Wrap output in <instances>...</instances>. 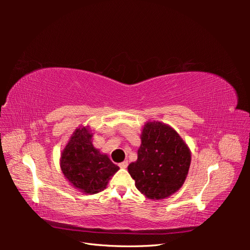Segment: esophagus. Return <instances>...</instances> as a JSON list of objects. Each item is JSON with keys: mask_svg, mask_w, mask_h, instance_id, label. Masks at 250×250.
Here are the masks:
<instances>
[{"mask_svg": "<svg viewBox=\"0 0 250 250\" xmlns=\"http://www.w3.org/2000/svg\"><path fill=\"white\" fill-rule=\"evenodd\" d=\"M127 166H128V161H124V162L119 164V167H120L121 169H126Z\"/></svg>", "mask_w": 250, "mask_h": 250, "instance_id": "esophagus-1", "label": "esophagus"}]
</instances>
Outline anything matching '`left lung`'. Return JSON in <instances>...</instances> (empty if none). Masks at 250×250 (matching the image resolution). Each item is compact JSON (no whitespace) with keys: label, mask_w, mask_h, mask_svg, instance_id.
<instances>
[{"label":"left lung","mask_w":250,"mask_h":250,"mask_svg":"<svg viewBox=\"0 0 250 250\" xmlns=\"http://www.w3.org/2000/svg\"><path fill=\"white\" fill-rule=\"evenodd\" d=\"M141 141L138 160L128 166V172L147 198H168L185 184L191 150L175 129L158 121L145 123Z\"/></svg>","instance_id":"obj_1"}]
</instances>
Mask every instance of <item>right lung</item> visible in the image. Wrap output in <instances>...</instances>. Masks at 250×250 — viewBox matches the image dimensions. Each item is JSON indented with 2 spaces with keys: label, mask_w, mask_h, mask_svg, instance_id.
<instances>
[{
  "label": "right lung",
  "mask_w": 250,
  "mask_h": 250,
  "mask_svg": "<svg viewBox=\"0 0 250 250\" xmlns=\"http://www.w3.org/2000/svg\"><path fill=\"white\" fill-rule=\"evenodd\" d=\"M89 126L75 129L60 155V169L65 179L84 194H96L106 188L120 169L109 157L94 147Z\"/></svg>",
  "instance_id": "right-lung-1"
}]
</instances>
